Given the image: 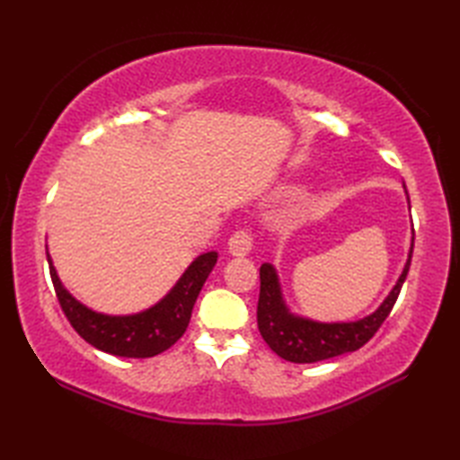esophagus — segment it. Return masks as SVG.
<instances>
[{"mask_svg":"<svg viewBox=\"0 0 460 460\" xmlns=\"http://www.w3.org/2000/svg\"><path fill=\"white\" fill-rule=\"evenodd\" d=\"M227 249L233 257H247L252 249V237L247 231H237L235 235H231Z\"/></svg>","mask_w":460,"mask_h":460,"instance_id":"1","label":"esophagus"}]
</instances>
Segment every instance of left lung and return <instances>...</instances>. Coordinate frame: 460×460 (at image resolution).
I'll return each mask as SVG.
<instances>
[{
    "label": "left lung",
    "instance_id": "left-lung-1",
    "mask_svg": "<svg viewBox=\"0 0 460 460\" xmlns=\"http://www.w3.org/2000/svg\"><path fill=\"white\" fill-rule=\"evenodd\" d=\"M411 255L413 239L407 252L405 267L394 288L389 290V295L371 314L351 322H318L295 314L287 305L285 295H282L280 279L275 265L262 262L259 270L261 295L257 306V324L262 340L267 341L275 354L287 361H295V364H314V361L330 359L359 349L376 334L377 328L384 324V320L392 312L399 290H402L407 279Z\"/></svg>",
    "mask_w": 460,
    "mask_h": 460
}]
</instances>
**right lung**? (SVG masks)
I'll list each match as a JSON object with an SVG mask.
<instances>
[{
  "instance_id": "add662e5",
  "label": "right lung",
  "mask_w": 460,
  "mask_h": 460,
  "mask_svg": "<svg viewBox=\"0 0 460 460\" xmlns=\"http://www.w3.org/2000/svg\"><path fill=\"white\" fill-rule=\"evenodd\" d=\"M47 261L58 305L83 340L112 356L152 358L172 348L183 336L199 290L217 262V251L195 257L168 295L134 314H104L83 305L58 279L49 249Z\"/></svg>"
}]
</instances>
